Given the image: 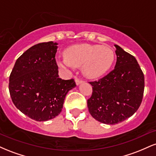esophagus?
Instances as JSON below:
<instances>
[{"label":"esophagus","mask_w":156,"mask_h":156,"mask_svg":"<svg viewBox=\"0 0 156 156\" xmlns=\"http://www.w3.org/2000/svg\"><path fill=\"white\" fill-rule=\"evenodd\" d=\"M75 80H76V85H79L80 83H81L82 82H83V80L79 79V78H76V79H75Z\"/></svg>","instance_id":"34e87169"}]
</instances>
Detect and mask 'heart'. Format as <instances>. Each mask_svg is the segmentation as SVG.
<instances>
[{
    "mask_svg": "<svg viewBox=\"0 0 156 156\" xmlns=\"http://www.w3.org/2000/svg\"><path fill=\"white\" fill-rule=\"evenodd\" d=\"M114 61V53L108 46L79 44L68 48L65 57L58 60V64L67 69L81 66L84 76L96 78L104 75L112 67Z\"/></svg>",
    "mask_w": 156,
    "mask_h": 156,
    "instance_id": "obj_1",
    "label": "heart"
}]
</instances>
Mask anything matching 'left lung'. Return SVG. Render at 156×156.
Here are the masks:
<instances>
[{
  "label": "left lung",
  "instance_id": "8db88e82",
  "mask_svg": "<svg viewBox=\"0 0 156 156\" xmlns=\"http://www.w3.org/2000/svg\"><path fill=\"white\" fill-rule=\"evenodd\" d=\"M114 69L101 79L89 82L92 94L87 101L89 112L96 120L114 125L138 110L142 101L144 77L136 59L117 44Z\"/></svg>",
  "mask_w": 156,
  "mask_h": 156
}]
</instances>
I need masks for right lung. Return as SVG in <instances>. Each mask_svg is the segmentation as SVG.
I'll list each match as a JSON object with an SVG mask.
<instances>
[{"mask_svg": "<svg viewBox=\"0 0 156 156\" xmlns=\"http://www.w3.org/2000/svg\"><path fill=\"white\" fill-rule=\"evenodd\" d=\"M57 44L48 42L32 46L17 58L9 76L12 102L36 121H48L58 116L67 92L76 87L73 79L58 77L55 58Z\"/></svg>", "mask_w": 156, "mask_h": 156, "instance_id": "obj_1", "label": "right lung"}]
</instances>
